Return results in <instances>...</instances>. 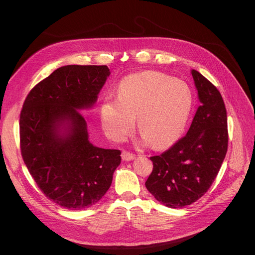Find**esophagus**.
<instances>
[{
  "instance_id": "obj_1",
  "label": "esophagus",
  "mask_w": 255,
  "mask_h": 255,
  "mask_svg": "<svg viewBox=\"0 0 255 255\" xmlns=\"http://www.w3.org/2000/svg\"><path fill=\"white\" fill-rule=\"evenodd\" d=\"M121 157H122L123 160H126V161H129V160L135 159V155H134V154L129 153V152H128V151H122Z\"/></svg>"
}]
</instances>
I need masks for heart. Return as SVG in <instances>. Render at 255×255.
<instances>
[{
    "label": "heart",
    "instance_id": "1",
    "mask_svg": "<svg viewBox=\"0 0 255 255\" xmlns=\"http://www.w3.org/2000/svg\"><path fill=\"white\" fill-rule=\"evenodd\" d=\"M192 106L188 86L159 72H141L123 80L118 98H104L100 118L106 135L122 140L137 128L143 143L163 149L174 142L186 126Z\"/></svg>",
    "mask_w": 255,
    "mask_h": 255
}]
</instances>
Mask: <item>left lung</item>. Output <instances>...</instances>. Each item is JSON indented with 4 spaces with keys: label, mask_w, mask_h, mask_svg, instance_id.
<instances>
[{
    "label": "left lung",
    "mask_w": 255,
    "mask_h": 255,
    "mask_svg": "<svg viewBox=\"0 0 255 255\" xmlns=\"http://www.w3.org/2000/svg\"><path fill=\"white\" fill-rule=\"evenodd\" d=\"M200 106L187 134L160 155L145 187L158 202L182 208L201 198L217 176L228 151L227 110L218 89L191 70Z\"/></svg>",
    "instance_id": "1"
}]
</instances>
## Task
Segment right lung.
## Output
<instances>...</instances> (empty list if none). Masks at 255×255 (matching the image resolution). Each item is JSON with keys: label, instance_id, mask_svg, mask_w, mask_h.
<instances>
[{"label": "right lung", "instance_id": "right-lung-1", "mask_svg": "<svg viewBox=\"0 0 255 255\" xmlns=\"http://www.w3.org/2000/svg\"><path fill=\"white\" fill-rule=\"evenodd\" d=\"M111 74L107 66L58 68L30 90L20 115L23 160L51 201L76 211L95 205L111 187L119 150L89 141L80 111L90 110Z\"/></svg>", "mask_w": 255, "mask_h": 255}]
</instances>
